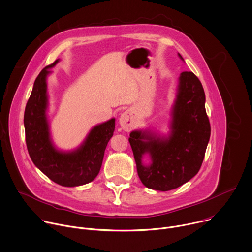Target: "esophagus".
<instances>
[{
  "label": "esophagus",
  "instance_id": "34e87169",
  "mask_svg": "<svg viewBox=\"0 0 252 252\" xmlns=\"http://www.w3.org/2000/svg\"><path fill=\"white\" fill-rule=\"evenodd\" d=\"M119 124L125 131H130L134 127V117L131 110H126L120 115Z\"/></svg>",
  "mask_w": 252,
  "mask_h": 252
}]
</instances>
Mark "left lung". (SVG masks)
<instances>
[{"label":"left lung","mask_w":252,"mask_h":252,"mask_svg":"<svg viewBox=\"0 0 252 252\" xmlns=\"http://www.w3.org/2000/svg\"><path fill=\"white\" fill-rule=\"evenodd\" d=\"M178 56L184 61L179 53ZM205 101L199 79L192 72H182L178 78L167 136L150 129L130 133L129 142L138 175L146 187L158 191L172 190L198 173L211 135ZM146 154L150 158L149 164L142 161Z\"/></svg>","instance_id":"left-lung-1"}]
</instances>
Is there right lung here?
<instances>
[{
    "label": "right lung",
    "mask_w": 252,
    "mask_h": 252,
    "mask_svg": "<svg viewBox=\"0 0 252 252\" xmlns=\"http://www.w3.org/2000/svg\"><path fill=\"white\" fill-rule=\"evenodd\" d=\"M60 61L45 67L36 78L25 111L26 142L32 160L55 183L75 187L93 181L98 174L106 146L113 136L115 118L93 127L74 150L58 149L51 138L47 118V77Z\"/></svg>",
    "instance_id": "add662e5"
}]
</instances>
